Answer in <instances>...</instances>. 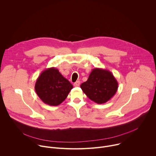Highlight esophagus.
<instances>
[{"label":"esophagus","mask_w":156,"mask_h":156,"mask_svg":"<svg viewBox=\"0 0 156 156\" xmlns=\"http://www.w3.org/2000/svg\"><path fill=\"white\" fill-rule=\"evenodd\" d=\"M73 85H74V86H75V87H76V86H79L80 85V81H76V82L73 84Z\"/></svg>","instance_id":"esophagus-1"}]
</instances>
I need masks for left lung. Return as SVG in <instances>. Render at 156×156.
I'll return each mask as SVG.
<instances>
[{"mask_svg": "<svg viewBox=\"0 0 156 156\" xmlns=\"http://www.w3.org/2000/svg\"><path fill=\"white\" fill-rule=\"evenodd\" d=\"M118 82L112 72L102 69H93L86 81L80 87L83 93L97 104H104L117 93Z\"/></svg>", "mask_w": 156, "mask_h": 156, "instance_id": "8db88e82", "label": "left lung"}]
</instances>
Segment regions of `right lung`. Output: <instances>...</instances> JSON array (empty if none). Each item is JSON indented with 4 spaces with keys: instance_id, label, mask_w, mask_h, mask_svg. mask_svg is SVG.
I'll return each instance as SVG.
<instances>
[{
    "instance_id": "add662e5",
    "label": "right lung",
    "mask_w": 156,
    "mask_h": 156,
    "mask_svg": "<svg viewBox=\"0 0 156 156\" xmlns=\"http://www.w3.org/2000/svg\"><path fill=\"white\" fill-rule=\"evenodd\" d=\"M72 88L70 82L55 67L44 70L37 78L34 86L41 101L52 106H57L64 101Z\"/></svg>"
}]
</instances>
